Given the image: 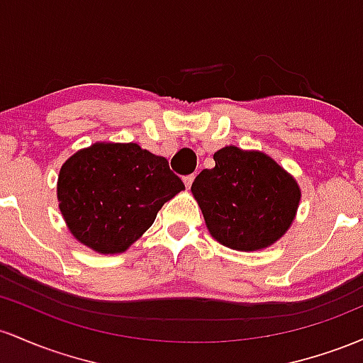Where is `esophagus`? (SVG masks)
<instances>
[{"instance_id":"1","label":"esophagus","mask_w":363,"mask_h":363,"mask_svg":"<svg viewBox=\"0 0 363 363\" xmlns=\"http://www.w3.org/2000/svg\"><path fill=\"white\" fill-rule=\"evenodd\" d=\"M194 180H195V177H194V174H189V177H185V178H183V182H185V186H186V189H190V186H192Z\"/></svg>"}]
</instances>
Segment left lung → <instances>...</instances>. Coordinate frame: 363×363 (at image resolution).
<instances>
[{
    "label": "left lung",
    "instance_id": "obj_1",
    "mask_svg": "<svg viewBox=\"0 0 363 363\" xmlns=\"http://www.w3.org/2000/svg\"><path fill=\"white\" fill-rule=\"evenodd\" d=\"M214 161L192 183L211 236L240 252L274 245L295 221L298 182L260 150L226 145L214 152Z\"/></svg>",
    "mask_w": 363,
    "mask_h": 363
}]
</instances>
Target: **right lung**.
<instances>
[{
  "label": "right lung",
  "mask_w": 363,
  "mask_h": 363,
  "mask_svg": "<svg viewBox=\"0 0 363 363\" xmlns=\"http://www.w3.org/2000/svg\"><path fill=\"white\" fill-rule=\"evenodd\" d=\"M185 190L166 157L135 142H96L58 174V207L70 233L97 254H121L152 226L164 202Z\"/></svg>",
  "instance_id": "add662e5"
}]
</instances>
